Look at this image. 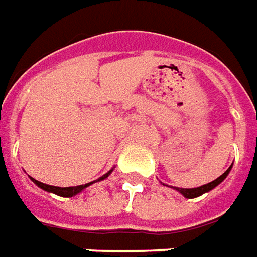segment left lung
<instances>
[{
  "label": "left lung",
  "instance_id": "8db88e82",
  "mask_svg": "<svg viewBox=\"0 0 257 257\" xmlns=\"http://www.w3.org/2000/svg\"><path fill=\"white\" fill-rule=\"evenodd\" d=\"M232 166H230L226 172L223 173L220 177H217L216 180L207 183V184H203V186H200V187H194V189H180V187H174V190H177L180 194H183L186 199H194V197H199V196H202V194H204V193L213 190L216 186H219V184H220V183L227 177V174L230 173V170H232ZM164 186H166V184H164Z\"/></svg>",
  "mask_w": 257,
  "mask_h": 257
}]
</instances>
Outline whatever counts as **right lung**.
Returning <instances> with one entry per match:
<instances>
[{"label": "right lung", "instance_id": "right-lung-1", "mask_svg": "<svg viewBox=\"0 0 257 257\" xmlns=\"http://www.w3.org/2000/svg\"><path fill=\"white\" fill-rule=\"evenodd\" d=\"M113 172V169L110 170V172H107L105 174H103L101 177H98L97 180H94V182H90V183H85V184H80V186H73V187H57V186H50V184H45V183H41L38 182V180H35L33 177H30L33 182L40 187V189H43L45 192L48 193H54L57 196H61V197H73V196H77L78 193H81L84 189H87L88 186H91L93 183H97V182H101L104 179H107L110 174Z\"/></svg>", "mask_w": 257, "mask_h": 257}]
</instances>
